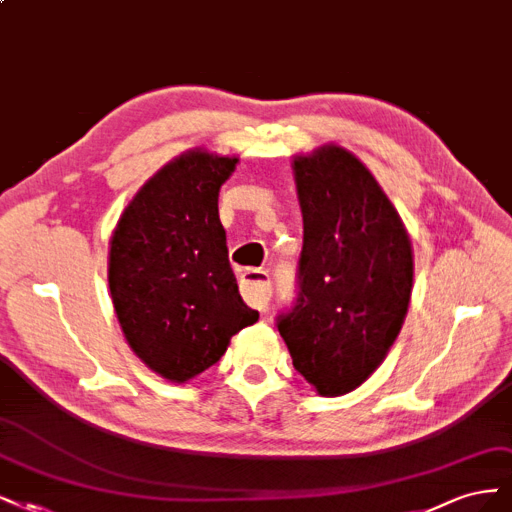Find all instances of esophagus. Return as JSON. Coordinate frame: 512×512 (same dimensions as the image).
Masks as SVG:
<instances>
[{"label":"esophagus","mask_w":512,"mask_h":512,"mask_svg":"<svg viewBox=\"0 0 512 512\" xmlns=\"http://www.w3.org/2000/svg\"><path fill=\"white\" fill-rule=\"evenodd\" d=\"M240 293L244 302L257 308V310H266L268 302L272 298V283L268 272L263 270H246L240 276Z\"/></svg>","instance_id":"1"}]
</instances>
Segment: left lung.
<instances>
[{"instance_id":"1","label":"left lung","mask_w":512,"mask_h":512,"mask_svg":"<svg viewBox=\"0 0 512 512\" xmlns=\"http://www.w3.org/2000/svg\"><path fill=\"white\" fill-rule=\"evenodd\" d=\"M304 219L298 298L276 325L293 368L325 398L368 381L398 338L412 246L398 210L353 153L325 144L293 159Z\"/></svg>"}]
</instances>
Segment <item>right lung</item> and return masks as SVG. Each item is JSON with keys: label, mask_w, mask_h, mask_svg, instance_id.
<instances>
[{"label": "right lung", "mask_w": 512, "mask_h": 512, "mask_svg": "<svg viewBox=\"0 0 512 512\" xmlns=\"http://www.w3.org/2000/svg\"><path fill=\"white\" fill-rule=\"evenodd\" d=\"M238 157L193 148L163 166L114 227L108 285L127 344L172 383L217 364L259 312L246 306L227 259L219 191Z\"/></svg>", "instance_id": "add662e5"}]
</instances>
